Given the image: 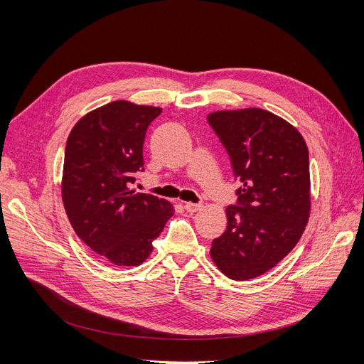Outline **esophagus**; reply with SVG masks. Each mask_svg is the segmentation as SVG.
Wrapping results in <instances>:
<instances>
[{
    "label": "esophagus",
    "mask_w": 364,
    "mask_h": 364,
    "mask_svg": "<svg viewBox=\"0 0 364 364\" xmlns=\"http://www.w3.org/2000/svg\"><path fill=\"white\" fill-rule=\"evenodd\" d=\"M184 209H186L187 213H190V214H195V213L200 211V209H202V205H200V203H192V202H187V203L184 205Z\"/></svg>",
    "instance_id": "1"
}]
</instances>
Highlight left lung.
Returning <instances> with one entry per match:
<instances>
[{
    "label": "left lung",
    "instance_id": "1",
    "mask_svg": "<svg viewBox=\"0 0 364 364\" xmlns=\"http://www.w3.org/2000/svg\"><path fill=\"white\" fill-rule=\"evenodd\" d=\"M230 158L237 202L225 208L227 228L211 257L233 280L258 277L298 243L310 215L309 149L296 128L251 107L208 114Z\"/></svg>",
    "mask_w": 364,
    "mask_h": 364
}]
</instances>
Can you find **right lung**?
<instances>
[{"label": "right lung", "mask_w": 364, "mask_h": 364, "mask_svg": "<svg viewBox=\"0 0 364 364\" xmlns=\"http://www.w3.org/2000/svg\"><path fill=\"white\" fill-rule=\"evenodd\" d=\"M162 109L118 100L76 122L65 149L62 198L75 233L114 265H140L151 252L174 208L134 193L144 171L143 143Z\"/></svg>", "instance_id": "1"}]
</instances>
